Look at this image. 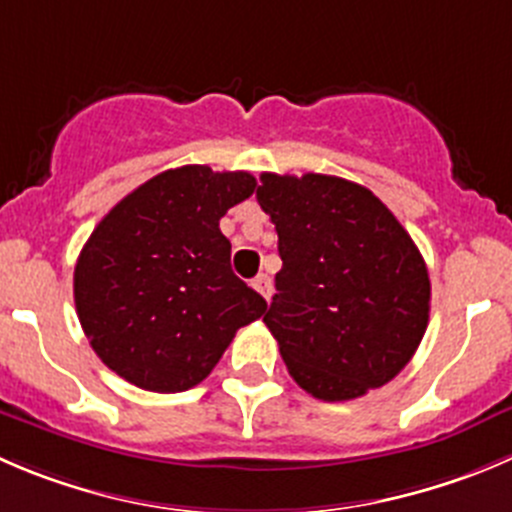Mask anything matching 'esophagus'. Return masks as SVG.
<instances>
[{"instance_id": "34e87169", "label": "esophagus", "mask_w": 512, "mask_h": 512, "mask_svg": "<svg viewBox=\"0 0 512 512\" xmlns=\"http://www.w3.org/2000/svg\"><path fill=\"white\" fill-rule=\"evenodd\" d=\"M252 287H255V290L260 292V295L265 297L267 302H270V297H272V280L265 275V272H260V275H257L255 280H252Z\"/></svg>"}]
</instances>
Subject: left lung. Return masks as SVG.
<instances>
[{
    "label": "left lung",
    "mask_w": 512,
    "mask_h": 512,
    "mask_svg": "<svg viewBox=\"0 0 512 512\" xmlns=\"http://www.w3.org/2000/svg\"><path fill=\"white\" fill-rule=\"evenodd\" d=\"M257 202L282 270L265 325L287 372L317 400L382 388L410 362L430 317L423 255L367 187L330 175L265 172Z\"/></svg>",
    "instance_id": "1"
}]
</instances>
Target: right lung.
<instances>
[{
	"mask_svg": "<svg viewBox=\"0 0 512 512\" xmlns=\"http://www.w3.org/2000/svg\"><path fill=\"white\" fill-rule=\"evenodd\" d=\"M250 172H160L102 217L74 267V305L99 360L152 393L200 385L265 297L230 267L220 220L255 192Z\"/></svg>",
	"mask_w": 512,
	"mask_h": 512,
	"instance_id": "right-lung-1",
	"label": "right lung"
}]
</instances>
